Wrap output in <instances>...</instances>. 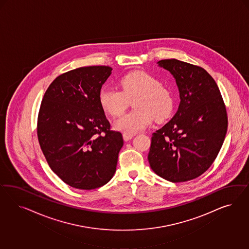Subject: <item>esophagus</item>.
Returning <instances> with one entry per match:
<instances>
[{
    "label": "esophagus",
    "mask_w": 249,
    "mask_h": 249,
    "mask_svg": "<svg viewBox=\"0 0 249 249\" xmlns=\"http://www.w3.org/2000/svg\"><path fill=\"white\" fill-rule=\"evenodd\" d=\"M134 136L133 135H128V134H123V139H124V141L125 142H128L129 140H131L132 138H133Z\"/></svg>",
    "instance_id": "34e87169"
}]
</instances>
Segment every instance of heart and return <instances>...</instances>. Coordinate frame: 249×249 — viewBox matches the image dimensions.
I'll use <instances>...</instances> for the list:
<instances>
[{"mask_svg":"<svg viewBox=\"0 0 249 249\" xmlns=\"http://www.w3.org/2000/svg\"><path fill=\"white\" fill-rule=\"evenodd\" d=\"M119 86L121 91L103 88L98 93V102L104 112L119 117L127 107V98H135L132 104L135 110L121 117L114 125L124 134L141 132L151 124L153 118L156 121H164L174 111V93L149 73H128L119 80Z\"/></svg>","mask_w":249,"mask_h":249,"instance_id":"1","label":"heart"}]
</instances>
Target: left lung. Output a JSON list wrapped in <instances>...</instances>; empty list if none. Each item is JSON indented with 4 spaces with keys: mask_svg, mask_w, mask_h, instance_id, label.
<instances>
[{
    "mask_svg": "<svg viewBox=\"0 0 249 249\" xmlns=\"http://www.w3.org/2000/svg\"><path fill=\"white\" fill-rule=\"evenodd\" d=\"M174 75L181 102L173 119L151 137L148 160L167 181L196 179L217 157L227 131L226 106L204 68L177 59L159 61Z\"/></svg>",
    "mask_w": 249,
    "mask_h": 249,
    "instance_id": "1",
    "label": "left lung"
}]
</instances>
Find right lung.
I'll list each match as a JSON object with an SVG mask.
<instances>
[{
	"label": "right lung",
	"instance_id": "add662e5",
	"mask_svg": "<svg viewBox=\"0 0 249 249\" xmlns=\"http://www.w3.org/2000/svg\"><path fill=\"white\" fill-rule=\"evenodd\" d=\"M111 71L94 66L64 73L50 84L40 106L41 150L53 173L71 187L98 188L116 172L123 138L110 129L98 102Z\"/></svg>",
	"mask_w": 249,
	"mask_h": 249
}]
</instances>
